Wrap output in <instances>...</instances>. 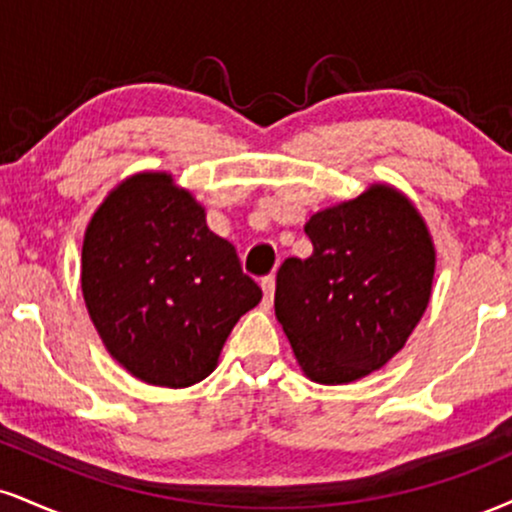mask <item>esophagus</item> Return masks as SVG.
Returning <instances> with one entry per match:
<instances>
[{"label":"esophagus","mask_w":512,"mask_h":512,"mask_svg":"<svg viewBox=\"0 0 512 512\" xmlns=\"http://www.w3.org/2000/svg\"><path fill=\"white\" fill-rule=\"evenodd\" d=\"M262 291H264V305H272V300H274V291H276V279L272 274L269 276H264L262 279Z\"/></svg>","instance_id":"obj_1"}]
</instances>
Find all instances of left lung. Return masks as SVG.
I'll return each mask as SVG.
<instances>
[{
  "mask_svg": "<svg viewBox=\"0 0 512 512\" xmlns=\"http://www.w3.org/2000/svg\"><path fill=\"white\" fill-rule=\"evenodd\" d=\"M307 260L276 274L274 310L300 367L348 384L384 367L429 305L434 243L417 209L389 186L312 214Z\"/></svg>",
  "mask_w": 512,
  "mask_h": 512,
  "instance_id": "obj_1",
  "label": "left lung"
}]
</instances>
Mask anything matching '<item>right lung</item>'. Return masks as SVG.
Returning <instances> with one entry per match:
<instances>
[{"mask_svg":"<svg viewBox=\"0 0 512 512\" xmlns=\"http://www.w3.org/2000/svg\"><path fill=\"white\" fill-rule=\"evenodd\" d=\"M80 283L112 357L169 389L205 379L262 300L236 248L169 174H135L109 193L85 231Z\"/></svg>","mask_w":512,"mask_h":512,"instance_id":"obj_1","label":"right lung"}]
</instances>
